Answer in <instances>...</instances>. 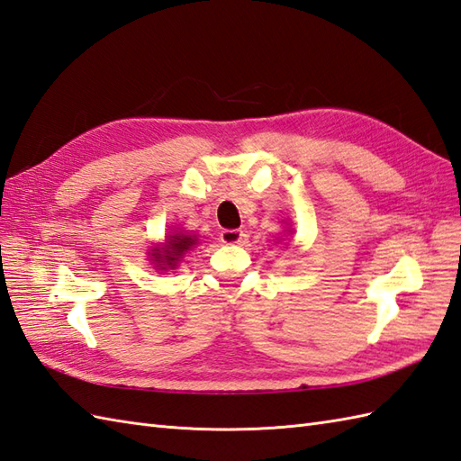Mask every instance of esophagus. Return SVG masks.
Returning a JSON list of instances; mask_svg holds the SVG:
<instances>
[{"instance_id":"1","label":"esophagus","mask_w":461,"mask_h":461,"mask_svg":"<svg viewBox=\"0 0 461 461\" xmlns=\"http://www.w3.org/2000/svg\"><path fill=\"white\" fill-rule=\"evenodd\" d=\"M243 238H245V233L241 230H221L220 231V241L228 243V245L240 243Z\"/></svg>"}]
</instances>
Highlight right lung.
<instances>
[{
  "instance_id": "obj_1",
  "label": "right lung",
  "mask_w": 461,
  "mask_h": 461,
  "mask_svg": "<svg viewBox=\"0 0 461 461\" xmlns=\"http://www.w3.org/2000/svg\"><path fill=\"white\" fill-rule=\"evenodd\" d=\"M198 240H194V235H182V233H176V235H170V240L167 241L165 249L167 251H157L153 253L155 259L158 265H163V269H167V267H170V269H175L176 267V261L182 257V253L188 251L192 245H196Z\"/></svg>"
}]
</instances>
